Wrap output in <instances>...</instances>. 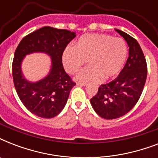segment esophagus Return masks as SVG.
Instances as JSON below:
<instances>
[{
    "label": "esophagus",
    "instance_id": "obj_1",
    "mask_svg": "<svg viewBox=\"0 0 158 158\" xmlns=\"http://www.w3.org/2000/svg\"><path fill=\"white\" fill-rule=\"evenodd\" d=\"M77 85H79V86H86L87 84L86 83H77Z\"/></svg>",
    "mask_w": 158,
    "mask_h": 158
}]
</instances>
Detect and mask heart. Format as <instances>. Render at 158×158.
Masks as SVG:
<instances>
[{
  "label": "heart",
  "mask_w": 158,
  "mask_h": 158,
  "mask_svg": "<svg viewBox=\"0 0 158 158\" xmlns=\"http://www.w3.org/2000/svg\"><path fill=\"white\" fill-rule=\"evenodd\" d=\"M128 56L127 43L121 38L102 33L84 34L75 47L68 46L62 53V64L69 74H74L89 62V66L79 71L75 79L79 82L107 81L120 74Z\"/></svg>",
  "instance_id": "heart-1"
}]
</instances>
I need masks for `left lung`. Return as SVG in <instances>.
<instances>
[{
	"mask_svg": "<svg viewBox=\"0 0 158 158\" xmlns=\"http://www.w3.org/2000/svg\"><path fill=\"white\" fill-rule=\"evenodd\" d=\"M129 46V57L114 80L99 87L90 99L96 113L106 120L121 117L139 101L147 79V63L139 44L123 31L115 29Z\"/></svg>",
	"mask_w": 158,
	"mask_h": 158,
	"instance_id": "obj_1",
	"label": "left lung"
}]
</instances>
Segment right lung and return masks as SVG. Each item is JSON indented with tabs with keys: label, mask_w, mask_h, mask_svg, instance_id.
<instances>
[{
	"label": "right lung",
	"mask_w": 158,
	"mask_h": 158,
	"mask_svg": "<svg viewBox=\"0 0 158 158\" xmlns=\"http://www.w3.org/2000/svg\"><path fill=\"white\" fill-rule=\"evenodd\" d=\"M75 37L74 32L46 26L24 37L16 48L12 64L14 84L22 103L37 116L55 117L66 104L75 84L64 71L61 56ZM32 53H44L51 57L49 73L36 82L26 79L22 71L23 59Z\"/></svg>",
	"instance_id": "right-lung-1"
}]
</instances>
